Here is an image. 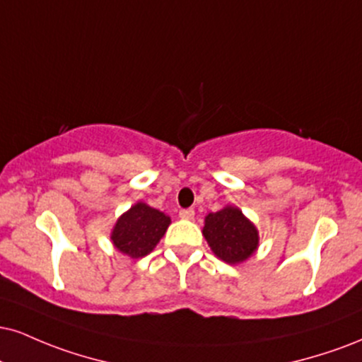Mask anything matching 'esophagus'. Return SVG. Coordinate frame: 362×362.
I'll return each instance as SVG.
<instances>
[{
	"instance_id": "esophagus-1",
	"label": "esophagus",
	"mask_w": 362,
	"mask_h": 362,
	"mask_svg": "<svg viewBox=\"0 0 362 362\" xmlns=\"http://www.w3.org/2000/svg\"><path fill=\"white\" fill-rule=\"evenodd\" d=\"M178 216H180V219H185V221H192L195 212L194 209H182L180 212H178Z\"/></svg>"
}]
</instances>
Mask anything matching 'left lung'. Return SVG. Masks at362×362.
I'll return each instance as SVG.
<instances>
[{"label": "left lung", "mask_w": 362, "mask_h": 362, "mask_svg": "<svg viewBox=\"0 0 362 362\" xmlns=\"http://www.w3.org/2000/svg\"><path fill=\"white\" fill-rule=\"evenodd\" d=\"M202 234L211 251L228 264L245 263L259 246L258 229L236 206L209 212L204 219Z\"/></svg>", "instance_id": "left-lung-1"}]
</instances>
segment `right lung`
Instances as JSON below:
<instances>
[{
	"label": "right lung",
	"instance_id": "add662e5",
	"mask_svg": "<svg viewBox=\"0 0 362 362\" xmlns=\"http://www.w3.org/2000/svg\"><path fill=\"white\" fill-rule=\"evenodd\" d=\"M172 223L170 216L145 202H136L117 217L111 229V243L132 259L143 258L155 250Z\"/></svg>",
	"mask_w": 362,
	"mask_h": 362
}]
</instances>
